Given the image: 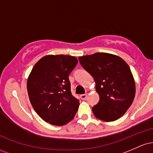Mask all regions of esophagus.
<instances>
[{
    "mask_svg": "<svg viewBox=\"0 0 153 153\" xmlns=\"http://www.w3.org/2000/svg\"><path fill=\"white\" fill-rule=\"evenodd\" d=\"M80 99L82 100H85L87 99V94H82L80 95Z\"/></svg>",
    "mask_w": 153,
    "mask_h": 153,
    "instance_id": "obj_1",
    "label": "esophagus"
}]
</instances>
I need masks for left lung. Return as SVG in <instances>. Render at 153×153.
<instances>
[{
	"mask_svg": "<svg viewBox=\"0 0 153 153\" xmlns=\"http://www.w3.org/2000/svg\"><path fill=\"white\" fill-rule=\"evenodd\" d=\"M78 59L96 82L100 99L92 108L95 117L104 122H114L122 117L135 96L134 79L127 62L119 56L105 52Z\"/></svg>",
	"mask_w": 153,
	"mask_h": 153,
	"instance_id": "1",
	"label": "left lung"
}]
</instances>
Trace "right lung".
I'll return each mask as SVG.
<instances>
[{"label": "right lung", "mask_w": 153, "mask_h": 153, "mask_svg": "<svg viewBox=\"0 0 153 153\" xmlns=\"http://www.w3.org/2000/svg\"><path fill=\"white\" fill-rule=\"evenodd\" d=\"M78 63L73 56L42 57L27 79V91L35 111L45 122L62 126L74 118L79 101L71 91L69 75Z\"/></svg>", "instance_id": "right-lung-1"}]
</instances>
